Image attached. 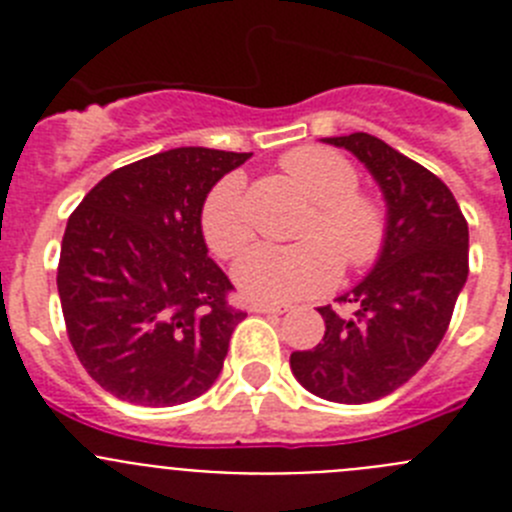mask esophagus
Instances as JSON below:
<instances>
[{"instance_id": "esophagus-1", "label": "esophagus", "mask_w": 512, "mask_h": 512, "mask_svg": "<svg viewBox=\"0 0 512 512\" xmlns=\"http://www.w3.org/2000/svg\"><path fill=\"white\" fill-rule=\"evenodd\" d=\"M251 312H264V315H282V312H287V305H266V302H253Z\"/></svg>"}]
</instances>
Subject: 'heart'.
Listing matches in <instances>:
<instances>
[{
  "label": "heart",
  "instance_id": "1",
  "mask_svg": "<svg viewBox=\"0 0 512 512\" xmlns=\"http://www.w3.org/2000/svg\"><path fill=\"white\" fill-rule=\"evenodd\" d=\"M282 166L312 202L295 246H256L233 269L235 287L253 302L279 305L333 287L341 260L351 269L374 264L387 243V212L372 194L359 192V174L341 153L300 146L282 156ZM202 233L217 256L233 259L253 238V220L243 176L230 174L212 187L202 205Z\"/></svg>",
  "mask_w": 512,
  "mask_h": 512
}]
</instances>
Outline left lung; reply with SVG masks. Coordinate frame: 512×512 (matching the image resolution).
Here are the masks:
<instances>
[{"instance_id":"obj_1","label":"left lung","mask_w":512,"mask_h":512,"mask_svg":"<svg viewBox=\"0 0 512 512\" xmlns=\"http://www.w3.org/2000/svg\"><path fill=\"white\" fill-rule=\"evenodd\" d=\"M354 153L387 205V243L372 271L338 302L318 307L325 336L295 351L297 382L330 402L364 405L408 382L441 343L469 274V228L446 184L369 133L323 138Z\"/></svg>"}]
</instances>
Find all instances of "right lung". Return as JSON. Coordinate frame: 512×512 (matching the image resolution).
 Here are the masks:
<instances>
[{
  "mask_svg": "<svg viewBox=\"0 0 512 512\" xmlns=\"http://www.w3.org/2000/svg\"><path fill=\"white\" fill-rule=\"evenodd\" d=\"M251 153L171 148L107 174L71 212L58 261L66 333L117 400L171 408L223 372L246 312L207 256L202 205Z\"/></svg>",
  "mask_w": 512,
  "mask_h": 512,
  "instance_id": "right-lung-1",
  "label": "right lung"
}]
</instances>
